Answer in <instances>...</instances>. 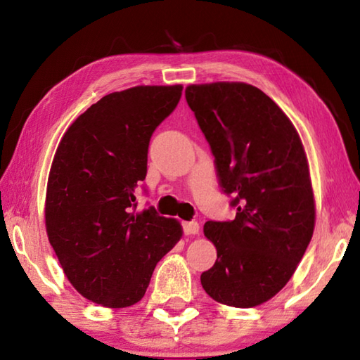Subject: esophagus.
Returning a JSON list of instances; mask_svg holds the SVG:
<instances>
[{"instance_id": "34e87169", "label": "esophagus", "mask_w": 360, "mask_h": 360, "mask_svg": "<svg viewBox=\"0 0 360 360\" xmlns=\"http://www.w3.org/2000/svg\"><path fill=\"white\" fill-rule=\"evenodd\" d=\"M182 227H184L186 235H197L200 231V225L197 222H184Z\"/></svg>"}]
</instances>
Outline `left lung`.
Instances as JSON below:
<instances>
[{
    "label": "left lung",
    "mask_w": 360,
    "mask_h": 360,
    "mask_svg": "<svg viewBox=\"0 0 360 360\" xmlns=\"http://www.w3.org/2000/svg\"><path fill=\"white\" fill-rule=\"evenodd\" d=\"M186 100L216 157L224 192L236 195L233 221L203 227L217 260L202 273V285L227 307H257L289 283L314 231V193L300 135L251 84H191Z\"/></svg>",
    "instance_id": "left-lung-1"
}]
</instances>
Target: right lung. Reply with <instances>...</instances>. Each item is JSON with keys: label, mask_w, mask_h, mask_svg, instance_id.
I'll return each mask as SVG.
<instances>
[{"label": "right lung", "mask_w": 360, "mask_h": 360, "mask_svg": "<svg viewBox=\"0 0 360 360\" xmlns=\"http://www.w3.org/2000/svg\"><path fill=\"white\" fill-rule=\"evenodd\" d=\"M182 85H136L105 95L72 122L49 172L46 231L65 276L105 308L146 294L152 271L181 240L179 221L135 211L154 130L179 103Z\"/></svg>", "instance_id": "1"}]
</instances>
